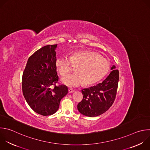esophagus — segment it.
<instances>
[{
	"label": "esophagus",
	"mask_w": 150,
	"mask_h": 150,
	"mask_svg": "<svg viewBox=\"0 0 150 150\" xmlns=\"http://www.w3.org/2000/svg\"><path fill=\"white\" fill-rule=\"evenodd\" d=\"M74 91H74L72 88H69V89H68V92H69V93H73Z\"/></svg>",
	"instance_id": "esophagus-1"
}]
</instances>
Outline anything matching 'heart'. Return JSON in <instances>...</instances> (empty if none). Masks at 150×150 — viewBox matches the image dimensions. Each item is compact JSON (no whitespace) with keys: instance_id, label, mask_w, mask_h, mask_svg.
Returning <instances> with one entry per match:
<instances>
[{"instance_id":"b5f03b06","label":"heart","mask_w":150,"mask_h":150,"mask_svg":"<svg viewBox=\"0 0 150 150\" xmlns=\"http://www.w3.org/2000/svg\"><path fill=\"white\" fill-rule=\"evenodd\" d=\"M56 66L62 76L68 75L76 67V72L62 79V82L68 86H77L83 82L85 85L93 84L101 80L109 69V63L98 55L79 51L68 57L62 55L56 60Z\"/></svg>"}]
</instances>
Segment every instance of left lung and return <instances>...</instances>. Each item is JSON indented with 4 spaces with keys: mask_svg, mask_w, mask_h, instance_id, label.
<instances>
[{
    "mask_svg": "<svg viewBox=\"0 0 150 150\" xmlns=\"http://www.w3.org/2000/svg\"><path fill=\"white\" fill-rule=\"evenodd\" d=\"M111 67L108 76L101 83L81 90L83 99L77 106L82 114L89 117L100 115L106 112L113 104L116 97L119 71Z\"/></svg>",
    "mask_w": 150,
    "mask_h": 150,
    "instance_id": "8db88e82",
    "label": "left lung"
}]
</instances>
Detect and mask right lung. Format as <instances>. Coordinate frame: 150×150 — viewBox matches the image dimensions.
<instances>
[{
  "label": "right lung",
  "mask_w": 150,
  "mask_h": 150,
  "mask_svg": "<svg viewBox=\"0 0 150 150\" xmlns=\"http://www.w3.org/2000/svg\"><path fill=\"white\" fill-rule=\"evenodd\" d=\"M57 46L46 45L36 51L29 58L22 75V91L27 103L43 116L55 113L68 92L66 85H57Z\"/></svg>",
  "instance_id": "1"
}]
</instances>
